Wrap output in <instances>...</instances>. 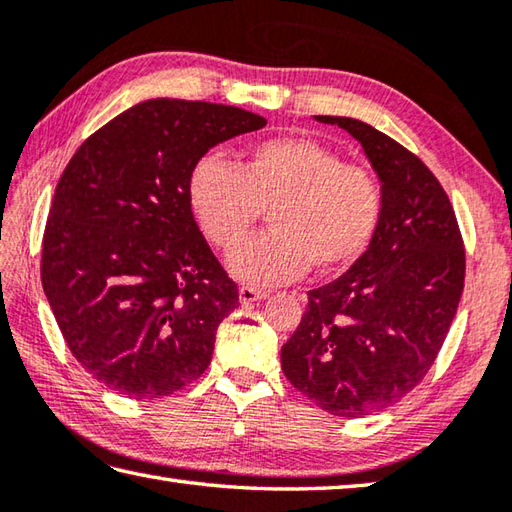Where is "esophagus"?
<instances>
[{"mask_svg":"<svg viewBox=\"0 0 512 512\" xmlns=\"http://www.w3.org/2000/svg\"><path fill=\"white\" fill-rule=\"evenodd\" d=\"M267 296H269V294L263 292V289H254V287H247V285H243V287L238 289L240 303H245V305L256 303V301H263V298H267Z\"/></svg>","mask_w":512,"mask_h":512,"instance_id":"esophagus-1","label":"esophagus"}]
</instances>
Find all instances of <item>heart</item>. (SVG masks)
<instances>
[{"label":"heart","instance_id":"1","mask_svg":"<svg viewBox=\"0 0 512 512\" xmlns=\"http://www.w3.org/2000/svg\"><path fill=\"white\" fill-rule=\"evenodd\" d=\"M189 202L207 238L234 249L269 211L265 236L229 256L231 274L258 287L336 272L370 245L383 216V187L365 165H352L310 138L256 142L236 167L218 156L198 160L189 176Z\"/></svg>","mask_w":512,"mask_h":512}]
</instances>
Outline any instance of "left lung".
Masks as SVG:
<instances>
[{"mask_svg": "<svg viewBox=\"0 0 512 512\" xmlns=\"http://www.w3.org/2000/svg\"><path fill=\"white\" fill-rule=\"evenodd\" d=\"M314 120L361 142L383 216L354 265L307 292L281 368L318 408L356 419L390 408L428 374L464 292L466 254L446 191L414 153L361 120Z\"/></svg>", "mask_w": 512, "mask_h": 512, "instance_id": "1", "label": "left lung"}]
</instances>
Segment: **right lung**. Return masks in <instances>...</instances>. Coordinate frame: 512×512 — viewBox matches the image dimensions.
Segmentation results:
<instances>
[{"label":"right lung","mask_w":512,"mask_h":512,"mask_svg":"<svg viewBox=\"0 0 512 512\" xmlns=\"http://www.w3.org/2000/svg\"><path fill=\"white\" fill-rule=\"evenodd\" d=\"M238 106L156 98L84 140L55 187L42 287L77 363L129 399L169 397L207 370L238 287L191 214L189 176L258 131Z\"/></svg>","instance_id":"obj_1"}]
</instances>
